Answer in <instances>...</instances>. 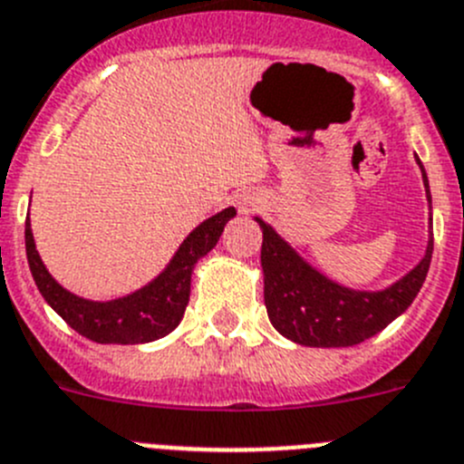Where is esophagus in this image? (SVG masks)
<instances>
[{"instance_id": "esophagus-1", "label": "esophagus", "mask_w": 464, "mask_h": 464, "mask_svg": "<svg viewBox=\"0 0 464 464\" xmlns=\"http://www.w3.org/2000/svg\"><path fill=\"white\" fill-rule=\"evenodd\" d=\"M239 207H241V211H244V214H248V211H253L255 207H257V199H255V198H244V199H241Z\"/></svg>"}]
</instances>
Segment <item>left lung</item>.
<instances>
[{"mask_svg":"<svg viewBox=\"0 0 464 464\" xmlns=\"http://www.w3.org/2000/svg\"><path fill=\"white\" fill-rule=\"evenodd\" d=\"M420 172L432 204L423 165ZM255 220L262 227L265 304L271 324L305 347H352L372 338L410 308L430 269L432 239L426 257L398 283L382 292H356L305 265L265 220Z\"/></svg>","mask_w":464,"mask_h":464,"instance_id":"8db88e82","label":"left lung"}]
</instances>
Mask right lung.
I'll return each mask as SVG.
<instances>
[{
	"mask_svg": "<svg viewBox=\"0 0 464 464\" xmlns=\"http://www.w3.org/2000/svg\"><path fill=\"white\" fill-rule=\"evenodd\" d=\"M235 207L223 209L220 214L211 216L202 225L190 232L179 246L177 255L168 265V269L156 280L133 292L129 296L114 301H87L66 292L38 257L36 244H34L32 225L24 223V246H27V262L38 292L53 305V310L66 322L71 329L78 331L84 338L101 343V345H138V343H151L169 331L184 317L190 296V274L195 262L209 253L218 237L223 235L229 218H235Z\"/></svg>",
	"mask_w": 464,
	"mask_h": 464,
	"instance_id": "add662e5",
	"label": "right lung"
}]
</instances>
